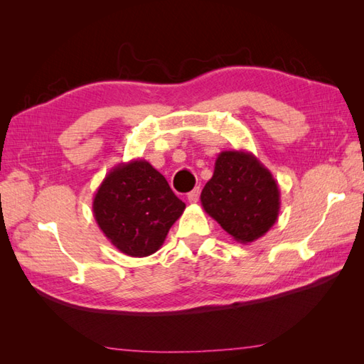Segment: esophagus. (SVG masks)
I'll use <instances>...</instances> for the list:
<instances>
[{
	"label": "esophagus",
	"instance_id": "1",
	"mask_svg": "<svg viewBox=\"0 0 364 364\" xmlns=\"http://www.w3.org/2000/svg\"><path fill=\"white\" fill-rule=\"evenodd\" d=\"M198 196H200V189L198 188H196L194 191H191L189 194H188L189 203H197L198 202Z\"/></svg>",
	"mask_w": 364,
	"mask_h": 364
}]
</instances>
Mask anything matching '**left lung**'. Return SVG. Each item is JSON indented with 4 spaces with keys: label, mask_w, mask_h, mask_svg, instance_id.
Segmentation results:
<instances>
[{
    "label": "left lung",
    "mask_w": 364,
    "mask_h": 364,
    "mask_svg": "<svg viewBox=\"0 0 364 364\" xmlns=\"http://www.w3.org/2000/svg\"><path fill=\"white\" fill-rule=\"evenodd\" d=\"M200 200L206 214L241 244L264 236L277 222L282 203L274 175L245 150L218 154Z\"/></svg>",
    "instance_id": "left-lung-1"
}]
</instances>
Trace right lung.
<instances>
[{"label": "right lung", "mask_w": 364, "mask_h": 364, "mask_svg": "<svg viewBox=\"0 0 364 364\" xmlns=\"http://www.w3.org/2000/svg\"><path fill=\"white\" fill-rule=\"evenodd\" d=\"M184 208L166 178L145 159L111 168L92 202L94 218L107 241L134 258L161 249Z\"/></svg>", "instance_id": "add662e5"}]
</instances>
